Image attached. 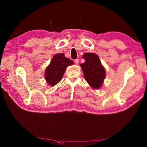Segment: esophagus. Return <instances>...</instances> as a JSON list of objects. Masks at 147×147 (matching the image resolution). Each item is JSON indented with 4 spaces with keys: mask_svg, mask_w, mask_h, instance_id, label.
Wrapping results in <instances>:
<instances>
[{
    "mask_svg": "<svg viewBox=\"0 0 147 147\" xmlns=\"http://www.w3.org/2000/svg\"><path fill=\"white\" fill-rule=\"evenodd\" d=\"M74 62H75V64H76V65L78 64V63H79V59H75V60H74Z\"/></svg>",
    "mask_w": 147,
    "mask_h": 147,
    "instance_id": "34e87169",
    "label": "esophagus"
}]
</instances>
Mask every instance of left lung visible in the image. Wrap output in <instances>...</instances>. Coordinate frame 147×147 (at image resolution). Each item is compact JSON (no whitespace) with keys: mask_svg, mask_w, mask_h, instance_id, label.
Instances as JSON below:
<instances>
[{"mask_svg":"<svg viewBox=\"0 0 147 147\" xmlns=\"http://www.w3.org/2000/svg\"><path fill=\"white\" fill-rule=\"evenodd\" d=\"M82 57L85 62L80 66L86 81L92 88L99 89L105 79V70L98 56L93 53H85Z\"/></svg>","mask_w":147,"mask_h":147,"instance_id":"8db88e82","label":"left lung"}]
</instances>
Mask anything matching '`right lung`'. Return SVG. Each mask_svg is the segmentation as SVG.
<instances>
[{
	"label": "right lung",
	"mask_w": 147,
	"mask_h": 147,
	"mask_svg": "<svg viewBox=\"0 0 147 147\" xmlns=\"http://www.w3.org/2000/svg\"><path fill=\"white\" fill-rule=\"evenodd\" d=\"M73 64V61L65 57L64 54H55L45 69L46 82L49 85L55 86L62 78L66 67Z\"/></svg>",
	"instance_id": "1"
}]
</instances>
